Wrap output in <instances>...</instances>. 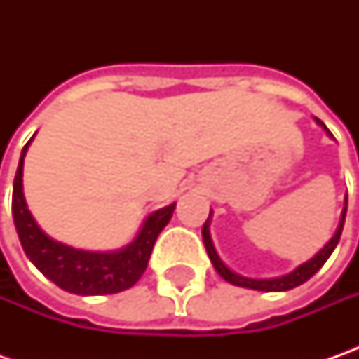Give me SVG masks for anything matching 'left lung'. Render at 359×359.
Returning a JSON list of instances; mask_svg holds the SVG:
<instances>
[{
	"label": "left lung",
	"mask_w": 359,
	"mask_h": 359,
	"mask_svg": "<svg viewBox=\"0 0 359 359\" xmlns=\"http://www.w3.org/2000/svg\"><path fill=\"white\" fill-rule=\"evenodd\" d=\"M316 121H318V123H320V126L330 133V130L324 126V121H320L318 118H316ZM330 135H332V133H330ZM346 208H348V201H346ZM346 208H344V212H341V222H339V228L338 231H336V236L325 243L324 250L316 255V257H311L310 262H306V264H302L297 269H294L292 273H287V276H283V278H276V280H250V278H241V276H238V273H233V271H231V269H229L228 266L219 259V255H217V252H215L214 243H212V238H210V229H208V222H210V217L205 219V224H203V228H201V236H203V243H205V250H208V255H210V259H212V264H214L215 271H217L226 282L233 283V285H241V287L259 290V292H285V290H292V287H296V285H299V283L308 282L311 276L324 266L325 259L332 255L334 248L338 245L339 236H341V229H344V222H346Z\"/></svg>",
	"instance_id": "8db88e82"
}]
</instances>
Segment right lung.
Returning <instances> with one entry per match:
<instances>
[{
    "label": "right lung",
    "instance_id": "1",
    "mask_svg": "<svg viewBox=\"0 0 359 359\" xmlns=\"http://www.w3.org/2000/svg\"><path fill=\"white\" fill-rule=\"evenodd\" d=\"M27 145L29 142L21 151L20 165L13 180V198H11L13 224L25 255L46 278L69 294L100 296V294H118L131 287L147 268L154 243L158 240L159 231L168 226L175 210V203L161 208L149 215L140 236L121 252L93 254V252L74 250L69 245H63L60 241L48 238L27 210L21 189L23 158Z\"/></svg>",
    "mask_w": 359,
    "mask_h": 359
}]
</instances>
